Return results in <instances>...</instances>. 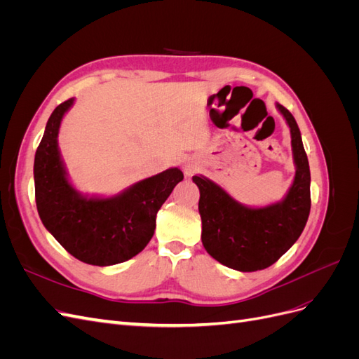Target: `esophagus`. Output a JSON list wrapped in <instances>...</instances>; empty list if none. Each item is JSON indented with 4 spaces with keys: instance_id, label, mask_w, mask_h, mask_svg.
<instances>
[{
    "instance_id": "34e87169",
    "label": "esophagus",
    "mask_w": 359,
    "mask_h": 359,
    "mask_svg": "<svg viewBox=\"0 0 359 359\" xmlns=\"http://www.w3.org/2000/svg\"><path fill=\"white\" fill-rule=\"evenodd\" d=\"M199 169V161L196 158H186L182 163V170L187 177H191Z\"/></svg>"
}]
</instances>
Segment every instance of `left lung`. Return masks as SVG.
<instances>
[{
  "mask_svg": "<svg viewBox=\"0 0 359 359\" xmlns=\"http://www.w3.org/2000/svg\"><path fill=\"white\" fill-rule=\"evenodd\" d=\"M290 128L295 178L286 196L266 206L243 205L210 178L194 175L201 191L202 244L224 266L243 273L265 269L297 243L310 214V168L301 132L285 106L276 104Z\"/></svg>",
  "mask_w": 359,
  "mask_h": 359,
  "instance_id": "obj_1",
  "label": "left lung"
}]
</instances>
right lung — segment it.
Returning <instances> with one entry per match:
<instances>
[{"label":"right lung","instance_id":"add662e5","mask_svg":"<svg viewBox=\"0 0 359 359\" xmlns=\"http://www.w3.org/2000/svg\"><path fill=\"white\" fill-rule=\"evenodd\" d=\"M73 103L74 99H69L53 109L36 151L37 211L52 236L81 262L116 265L147 247L158 210L184 175L170 168L111 198L79 193L72 186L58 148L62 116Z\"/></svg>","mask_w":359,"mask_h":359}]
</instances>
